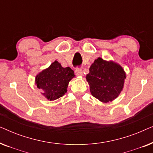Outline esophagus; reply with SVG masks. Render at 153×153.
I'll list each match as a JSON object with an SVG mask.
<instances>
[{"instance_id": "1", "label": "esophagus", "mask_w": 153, "mask_h": 153, "mask_svg": "<svg viewBox=\"0 0 153 153\" xmlns=\"http://www.w3.org/2000/svg\"><path fill=\"white\" fill-rule=\"evenodd\" d=\"M75 74H76L77 76H83V71L81 68H76L75 70Z\"/></svg>"}]
</instances>
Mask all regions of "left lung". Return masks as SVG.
Returning a JSON list of instances; mask_svg holds the SVG:
<instances>
[{"instance_id": "8db88e82", "label": "left lung", "mask_w": 153, "mask_h": 153, "mask_svg": "<svg viewBox=\"0 0 153 153\" xmlns=\"http://www.w3.org/2000/svg\"><path fill=\"white\" fill-rule=\"evenodd\" d=\"M85 78L91 95L100 102L108 103L116 99L123 91L126 73L117 62L99 57L90 67Z\"/></svg>"}]
</instances>
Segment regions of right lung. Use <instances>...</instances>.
<instances>
[{
  "instance_id": "right-lung-1",
  "label": "right lung",
  "mask_w": 153,
  "mask_h": 153,
  "mask_svg": "<svg viewBox=\"0 0 153 153\" xmlns=\"http://www.w3.org/2000/svg\"><path fill=\"white\" fill-rule=\"evenodd\" d=\"M75 77L74 71L69 67L62 68L57 60L35 76V85L49 101L57 100L67 93L69 82Z\"/></svg>"
}]
</instances>
